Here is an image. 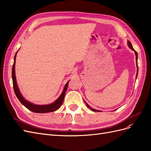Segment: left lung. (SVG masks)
Wrapping results in <instances>:
<instances>
[{
  "label": "left lung",
  "mask_w": 151,
  "mask_h": 151,
  "mask_svg": "<svg viewBox=\"0 0 151 151\" xmlns=\"http://www.w3.org/2000/svg\"><path fill=\"white\" fill-rule=\"evenodd\" d=\"M128 45H129V47L132 50H134V52H135V55H136V61H137V57H138V56H137V52L134 49V48H133V47H132V44H131V43L129 42H128ZM137 67H138V65H137ZM137 73H138V68H137ZM137 76H136V77H137ZM85 103H86V106H88L89 108H90L91 110L92 111H98V110H96V109H93V108H91L89 105L88 104V103H87L86 101H85Z\"/></svg>",
  "instance_id": "obj_1"
}]
</instances>
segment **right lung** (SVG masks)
Here are the masks:
<instances>
[{
	"label": "right lung",
	"mask_w": 151,
	"mask_h": 151,
	"mask_svg": "<svg viewBox=\"0 0 151 151\" xmlns=\"http://www.w3.org/2000/svg\"><path fill=\"white\" fill-rule=\"evenodd\" d=\"M17 52H16L14 56V64L12 65V78L14 91L15 94L16 95L18 99L19 100V101L21 103V104H23L26 108H28L29 110L35 113H48V112H52L54 111H56L57 109H58L60 107L63 101V99H64L65 93H66V91H67L69 81H68V83L65 84L64 89H63V92L60 96V97H59L52 104H47V105H36L26 101V100L23 98V97L22 96L21 94L20 93L19 90L18 89V87L17 85V83H16V76H15V63H16V57Z\"/></svg>",
	"instance_id": "1"
}]
</instances>
